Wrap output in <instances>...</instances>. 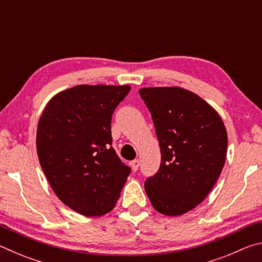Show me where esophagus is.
Wrapping results in <instances>:
<instances>
[{"label":"esophagus","instance_id":"34e87169","mask_svg":"<svg viewBox=\"0 0 262 262\" xmlns=\"http://www.w3.org/2000/svg\"><path fill=\"white\" fill-rule=\"evenodd\" d=\"M130 164H132L133 171L139 170V166H140V161H139V159H134V161H133Z\"/></svg>","mask_w":262,"mask_h":262}]
</instances>
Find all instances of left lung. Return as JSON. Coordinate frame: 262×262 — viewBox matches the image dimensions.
Instances as JSON below:
<instances>
[{
    "instance_id": "1",
    "label": "left lung",
    "mask_w": 262,
    "mask_h": 262,
    "mask_svg": "<svg viewBox=\"0 0 262 262\" xmlns=\"http://www.w3.org/2000/svg\"><path fill=\"white\" fill-rule=\"evenodd\" d=\"M151 113L162 163L144 183L152 207L180 216L205 200L223 170L228 151L224 122L211 105L180 86L142 88Z\"/></svg>"
}]
</instances>
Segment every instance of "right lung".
<instances>
[{
  "label": "right lung",
  "mask_w": 262,
  "mask_h": 262,
  "mask_svg": "<svg viewBox=\"0 0 262 262\" xmlns=\"http://www.w3.org/2000/svg\"><path fill=\"white\" fill-rule=\"evenodd\" d=\"M129 85H76L46 104L37 127V152L53 192L83 216L113 209L130 168L111 147V119Z\"/></svg>",
  "instance_id": "add662e5"
}]
</instances>
